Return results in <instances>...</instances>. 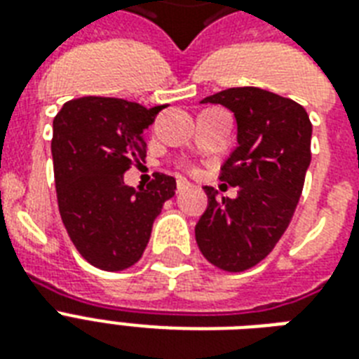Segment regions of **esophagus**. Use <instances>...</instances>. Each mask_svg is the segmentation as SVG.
I'll use <instances>...</instances> for the list:
<instances>
[{
	"mask_svg": "<svg viewBox=\"0 0 359 359\" xmlns=\"http://www.w3.org/2000/svg\"><path fill=\"white\" fill-rule=\"evenodd\" d=\"M190 186V182L186 179H177V194H180L182 190H186Z\"/></svg>",
	"mask_w": 359,
	"mask_h": 359,
	"instance_id": "34e87169",
	"label": "esophagus"
}]
</instances>
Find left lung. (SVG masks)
<instances>
[{
    "instance_id": "obj_1",
    "label": "left lung",
    "mask_w": 359,
    "mask_h": 359,
    "mask_svg": "<svg viewBox=\"0 0 359 359\" xmlns=\"http://www.w3.org/2000/svg\"><path fill=\"white\" fill-rule=\"evenodd\" d=\"M203 102L229 108L238 147L219 179L238 197L218 199L205 186L208 207L196 225L203 257L224 272H244L276 248L289 227L311 162V121L300 104L259 87H231Z\"/></svg>"
}]
</instances>
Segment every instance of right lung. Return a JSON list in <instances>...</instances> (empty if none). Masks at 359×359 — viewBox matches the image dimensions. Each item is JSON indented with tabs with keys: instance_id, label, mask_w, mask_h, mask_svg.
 I'll use <instances>...</instances> for the list:
<instances>
[{
	"instance_id": "add662e5",
	"label": "right lung",
	"mask_w": 359,
	"mask_h": 359,
	"mask_svg": "<svg viewBox=\"0 0 359 359\" xmlns=\"http://www.w3.org/2000/svg\"><path fill=\"white\" fill-rule=\"evenodd\" d=\"M165 106L147 109L123 98L83 97L53 119L52 156L59 214L72 244L89 264L121 272L140 261L173 177L156 173L134 190L123 175L145 160L143 130Z\"/></svg>"
}]
</instances>
